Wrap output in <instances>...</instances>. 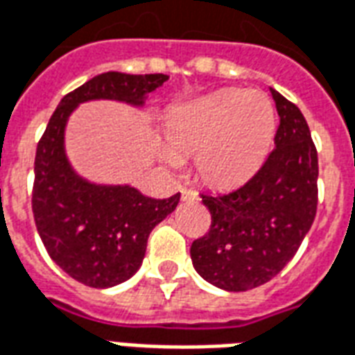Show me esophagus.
<instances>
[{
  "label": "esophagus",
  "instance_id": "1",
  "mask_svg": "<svg viewBox=\"0 0 355 355\" xmlns=\"http://www.w3.org/2000/svg\"><path fill=\"white\" fill-rule=\"evenodd\" d=\"M182 199H184V201H199L198 191L188 190V188H184V190H182Z\"/></svg>",
  "mask_w": 355,
  "mask_h": 355
}]
</instances>
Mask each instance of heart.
<instances>
[{
	"label": "heart",
	"mask_w": 355,
	"mask_h": 355,
	"mask_svg": "<svg viewBox=\"0 0 355 355\" xmlns=\"http://www.w3.org/2000/svg\"><path fill=\"white\" fill-rule=\"evenodd\" d=\"M277 114L261 92H220L171 111L165 162L196 154L199 180L214 190L243 184L271 148Z\"/></svg>",
	"instance_id": "b5f03b06"
}]
</instances>
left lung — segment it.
Here are the masks:
<instances>
[{
  "mask_svg": "<svg viewBox=\"0 0 355 355\" xmlns=\"http://www.w3.org/2000/svg\"><path fill=\"white\" fill-rule=\"evenodd\" d=\"M280 125L261 169L230 193H203L211 230L191 243V263L225 291L269 282L290 263L318 205V152L303 112L272 90Z\"/></svg>",
  "mask_w": 355,
  "mask_h": 355,
  "instance_id": "8db88e82",
  "label": "left lung"
}]
</instances>
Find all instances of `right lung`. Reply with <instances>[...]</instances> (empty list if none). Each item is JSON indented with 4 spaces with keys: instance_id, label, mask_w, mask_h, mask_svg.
<instances>
[{
    "instance_id": "add662e5",
    "label": "right lung",
    "mask_w": 355,
    "mask_h": 355,
    "mask_svg": "<svg viewBox=\"0 0 355 355\" xmlns=\"http://www.w3.org/2000/svg\"><path fill=\"white\" fill-rule=\"evenodd\" d=\"M167 75L101 73L60 101L35 154L31 209L52 261L77 282L112 288L143 263L150 231L177 209L180 193L154 199L130 184H96L78 175L65 154V125L80 103L111 99L143 107Z\"/></svg>"
}]
</instances>
